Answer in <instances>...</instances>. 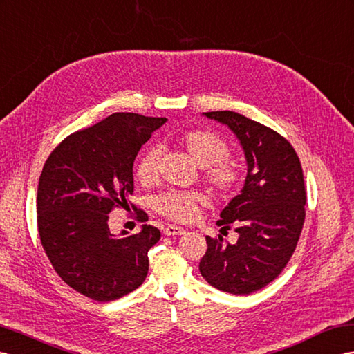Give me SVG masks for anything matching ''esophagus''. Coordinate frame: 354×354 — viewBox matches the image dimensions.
<instances>
[{"instance_id": "esophagus-1", "label": "esophagus", "mask_w": 354, "mask_h": 354, "mask_svg": "<svg viewBox=\"0 0 354 354\" xmlns=\"http://www.w3.org/2000/svg\"><path fill=\"white\" fill-rule=\"evenodd\" d=\"M166 234V236H179V234H184L185 230L183 227H179V225H174V224H169L167 227L162 232Z\"/></svg>"}]
</instances>
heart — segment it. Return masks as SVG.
<instances>
[{
	"label": "heart",
	"instance_id": "1",
	"mask_svg": "<svg viewBox=\"0 0 354 354\" xmlns=\"http://www.w3.org/2000/svg\"><path fill=\"white\" fill-rule=\"evenodd\" d=\"M188 156L196 165L203 167V178L215 193L230 196L239 185V170L232 162L225 161L229 156V145L218 134L206 130L185 133L179 139ZM158 148H148L136 162V176L142 184H152L158 178ZM206 203V197L201 193L167 192L156 198V209L175 221H192L198 214V206Z\"/></svg>",
	"mask_w": 354,
	"mask_h": 354
}]
</instances>
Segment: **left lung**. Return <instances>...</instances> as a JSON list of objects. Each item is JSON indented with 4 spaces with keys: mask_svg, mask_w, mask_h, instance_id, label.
Masks as SVG:
<instances>
[{
    "mask_svg": "<svg viewBox=\"0 0 354 354\" xmlns=\"http://www.w3.org/2000/svg\"><path fill=\"white\" fill-rule=\"evenodd\" d=\"M236 136L247 161L245 183L216 224L234 225L236 243L206 236L202 277L232 295H250L274 281L297 245L305 221V184L296 151L283 136L236 112L203 113Z\"/></svg>",
    "mask_w": 354,
    "mask_h": 354,
    "instance_id": "obj_1",
    "label": "left lung"
}]
</instances>
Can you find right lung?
Here are the masks:
<instances>
[{
    "label": "right lung",
    "instance_id": "right-lung-1",
    "mask_svg": "<svg viewBox=\"0 0 354 354\" xmlns=\"http://www.w3.org/2000/svg\"><path fill=\"white\" fill-rule=\"evenodd\" d=\"M166 121L113 113L70 134L43 166L37 189L41 245L61 279L97 302L129 295L148 275V251L160 241V230L143 224L138 234H113L109 214L129 206L136 156Z\"/></svg>",
    "mask_w": 354,
    "mask_h": 354
}]
</instances>
